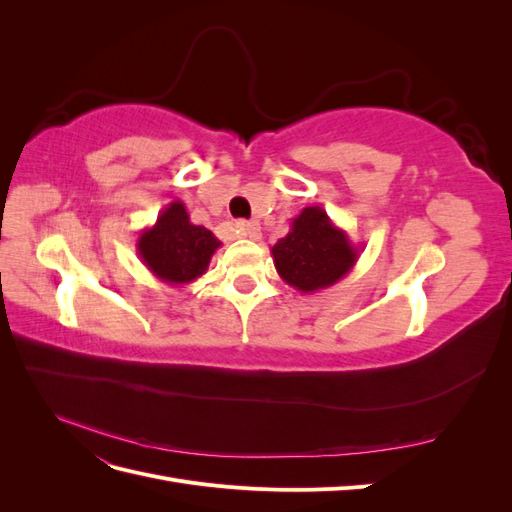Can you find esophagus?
Wrapping results in <instances>:
<instances>
[{
    "label": "esophagus",
    "instance_id": "1",
    "mask_svg": "<svg viewBox=\"0 0 512 512\" xmlns=\"http://www.w3.org/2000/svg\"><path fill=\"white\" fill-rule=\"evenodd\" d=\"M237 235L245 237V239H260V224L256 220L250 222H237Z\"/></svg>",
    "mask_w": 512,
    "mask_h": 512
}]
</instances>
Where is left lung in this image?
I'll return each mask as SVG.
<instances>
[{
	"label": "left lung",
	"instance_id": "8db88e82",
	"mask_svg": "<svg viewBox=\"0 0 512 512\" xmlns=\"http://www.w3.org/2000/svg\"><path fill=\"white\" fill-rule=\"evenodd\" d=\"M361 250L363 245H354L322 207H305L292 218L288 235L271 247V254L288 286L312 294L344 280Z\"/></svg>",
	"mask_w": 512,
	"mask_h": 512
}]
</instances>
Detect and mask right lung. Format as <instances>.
I'll return each mask as SVG.
<instances>
[{
    "label": "right lung",
    "instance_id": "obj_1",
    "mask_svg": "<svg viewBox=\"0 0 512 512\" xmlns=\"http://www.w3.org/2000/svg\"><path fill=\"white\" fill-rule=\"evenodd\" d=\"M222 245L205 226L190 222L181 200L166 205L153 226L141 230L136 252L143 265L168 286H185L209 269L211 256Z\"/></svg>",
    "mask_w": 512,
    "mask_h": 512
}]
</instances>
